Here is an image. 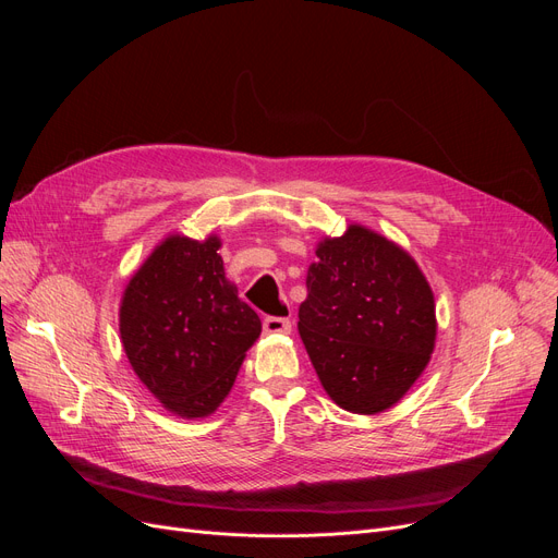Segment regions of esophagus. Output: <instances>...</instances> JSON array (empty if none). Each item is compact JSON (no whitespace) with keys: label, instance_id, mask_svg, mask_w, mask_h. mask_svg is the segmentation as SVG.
Returning a JSON list of instances; mask_svg holds the SVG:
<instances>
[{"label":"esophagus","instance_id":"1","mask_svg":"<svg viewBox=\"0 0 558 558\" xmlns=\"http://www.w3.org/2000/svg\"><path fill=\"white\" fill-rule=\"evenodd\" d=\"M291 320L289 318H281V316H267L263 320V330L267 335H289L291 332Z\"/></svg>","mask_w":558,"mask_h":558}]
</instances>
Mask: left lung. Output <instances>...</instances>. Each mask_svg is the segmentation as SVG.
<instances>
[{"instance_id":"left-lung-1","label":"left lung","mask_w":558,"mask_h":558,"mask_svg":"<svg viewBox=\"0 0 558 558\" xmlns=\"http://www.w3.org/2000/svg\"><path fill=\"white\" fill-rule=\"evenodd\" d=\"M316 258L298 330L320 384L353 414L393 408L435 349L430 283L408 251L359 223L320 240Z\"/></svg>"}]
</instances>
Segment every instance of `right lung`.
<instances>
[{
	"label": "right lung",
	"mask_w": 558,
	"mask_h": 558,
	"mask_svg": "<svg viewBox=\"0 0 558 558\" xmlns=\"http://www.w3.org/2000/svg\"><path fill=\"white\" fill-rule=\"evenodd\" d=\"M218 248L216 234H167L130 277L118 312L134 375L181 418L216 412L263 328Z\"/></svg>",
	"instance_id": "obj_1"
}]
</instances>
